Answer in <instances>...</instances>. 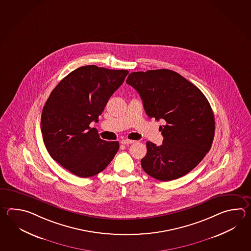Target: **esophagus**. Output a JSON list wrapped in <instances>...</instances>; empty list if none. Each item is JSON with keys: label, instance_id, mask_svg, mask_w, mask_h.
<instances>
[{"label": "esophagus", "instance_id": "34e87169", "mask_svg": "<svg viewBox=\"0 0 251 251\" xmlns=\"http://www.w3.org/2000/svg\"><path fill=\"white\" fill-rule=\"evenodd\" d=\"M135 141L134 140H129V139H123L121 141V143L123 145H130V144H133Z\"/></svg>", "mask_w": 251, "mask_h": 251}]
</instances>
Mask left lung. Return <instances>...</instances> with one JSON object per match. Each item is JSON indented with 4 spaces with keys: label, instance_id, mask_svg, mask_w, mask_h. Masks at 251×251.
I'll list each match as a JSON object with an SVG mask.
<instances>
[{
    "label": "left lung",
    "instance_id": "left-lung-1",
    "mask_svg": "<svg viewBox=\"0 0 251 251\" xmlns=\"http://www.w3.org/2000/svg\"><path fill=\"white\" fill-rule=\"evenodd\" d=\"M126 83L138 91L149 118L164 120L161 146L147 142L141 159L145 173L154 179H178L200 164L215 137V116L198 87L179 73L162 69L132 72Z\"/></svg>",
    "mask_w": 251,
    "mask_h": 251
}]
</instances>
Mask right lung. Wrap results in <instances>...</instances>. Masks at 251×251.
I'll list each match as a JSON object with an SVG mask.
<instances>
[{
	"mask_svg": "<svg viewBox=\"0 0 251 251\" xmlns=\"http://www.w3.org/2000/svg\"><path fill=\"white\" fill-rule=\"evenodd\" d=\"M128 71L96 65L79 67L63 77L43 108L41 131L51 158L81 178L101 173L119 150L118 141H105L97 128L109 98Z\"/></svg>",
	"mask_w": 251,
	"mask_h": 251,
	"instance_id": "1",
	"label": "right lung"
}]
</instances>
